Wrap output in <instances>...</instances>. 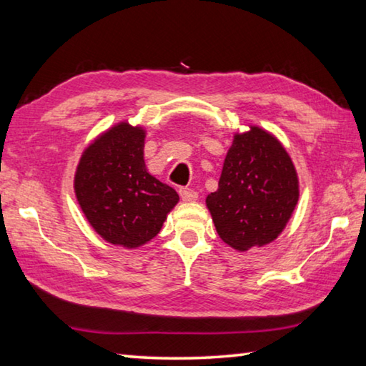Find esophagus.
I'll list each match as a JSON object with an SVG mask.
<instances>
[{
	"label": "esophagus",
	"instance_id": "esophagus-1",
	"mask_svg": "<svg viewBox=\"0 0 366 366\" xmlns=\"http://www.w3.org/2000/svg\"><path fill=\"white\" fill-rule=\"evenodd\" d=\"M179 194H181V198L184 202H195L198 198L197 190L194 189H181L179 190Z\"/></svg>",
	"mask_w": 366,
	"mask_h": 366
}]
</instances>
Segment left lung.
<instances>
[{
  "label": "left lung",
  "instance_id": "obj_1",
  "mask_svg": "<svg viewBox=\"0 0 366 366\" xmlns=\"http://www.w3.org/2000/svg\"><path fill=\"white\" fill-rule=\"evenodd\" d=\"M297 202L299 177L281 142L257 126L235 134L218 190L207 197L219 237L239 252L269 244L286 227Z\"/></svg>",
  "mask_w": 366,
  "mask_h": 366
}]
</instances>
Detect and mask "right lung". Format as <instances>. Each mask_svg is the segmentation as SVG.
Wrapping results in <instances>:
<instances>
[{
    "mask_svg": "<svg viewBox=\"0 0 366 366\" xmlns=\"http://www.w3.org/2000/svg\"><path fill=\"white\" fill-rule=\"evenodd\" d=\"M145 131L119 122L85 148L74 190L86 221L109 244L137 249L161 231L177 192L147 171Z\"/></svg>",
    "mask_w": 366,
    "mask_h": 366,
    "instance_id": "right-lung-1",
    "label": "right lung"
}]
</instances>
